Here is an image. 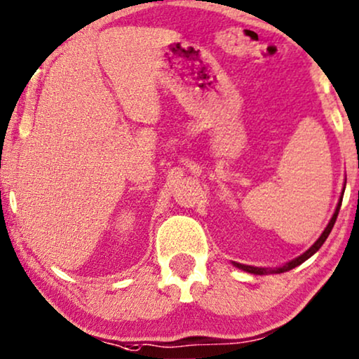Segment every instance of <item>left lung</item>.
I'll return each mask as SVG.
<instances>
[{
	"label": "left lung",
	"instance_id": "1",
	"mask_svg": "<svg viewBox=\"0 0 359 359\" xmlns=\"http://www.w3.org/2000/svg\"><path fill=\"white\" fill-rule=\"evenodd\" d=\"M343 193H344V188H343ZM343 193H341V198H339V203L337 209H334L332 219H330V222L327 224V227H325V231L322 232V236L318 237V239L315 241V244L311 245V248L309 250H305L304 254L299 255V257H295L293 260H290V262L283 264L282 267H254V265H245V264H239V262H232L236 265L237 269H241V271L244 272H249V273H254V276H265V273H282V272H287V271H292V269H295L297 265L304 264L306 259H310L311 255H313L316 250H318L323 245V242L327 241V237L330 236V232H332L333 226H334V221H337V216H338V211H339V206H341V201H343Z\"/></svg>",
	"mask_w": 359,
	"mask_h": 359
}]
</instances>
